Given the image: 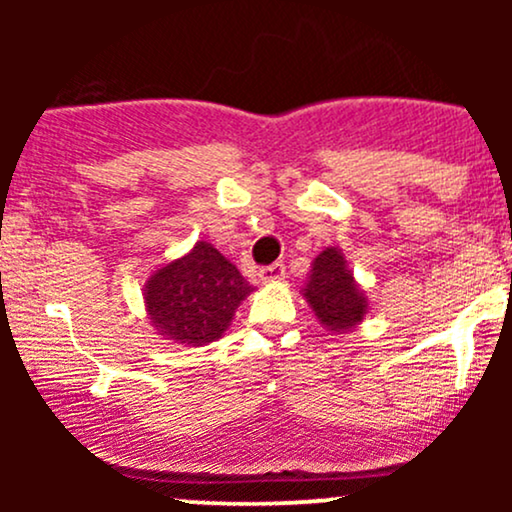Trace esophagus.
<instances>
[{
	"mask_svg": "<svg viewBox=\"0 0 512 512\" xmlns=\"http://www.w3.org/2000/svg\"><path fill=\"white\" fill-rule=\"evenodd\" d=\"M286 276V267L281 262H274L269 264V267H264L260 272V279L264 284H274V281H281Z\"/></svg>",
	"mask_w": 512,
	"mask_h": 512,
	"instance_id": "obj_1",
	"label": "esophagus"
}]
</instances>
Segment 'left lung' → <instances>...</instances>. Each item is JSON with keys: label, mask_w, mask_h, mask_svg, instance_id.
<instances>
[{"label": "left lung", "mask_w": 512, "mask_h": 512, "mask_svg": "<svg viewBox=\"0 0 512 512\" xmlns=\"http://www.w3.org/2000/svg\"><path fill=\"white\" fill-rule=\"evenodd\" d=\"M301 293L320 325L332 334L351 332L368 315L366 291L356 284L339 248H325L315 257Z\"/></svg>", "instance_id": "left-lung-1"}]
</instances>
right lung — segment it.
<instances>
[{
	"instance_id": "obj_1",
	"label": "right lung",
	"mask_w": 512,
	"mask_h": 512,
	"mask_svg": "<svg viewBox=\"0 0 512 512\" xmlns=\"http://www.w3.org/2000/svg\"><path fill=\"white\" fill-rule=\"evenodd\" d=\"M252 286L207 240L149 276L144 305L154 330L173 344L204 346L221 339Z\"/></svg>"
}]
</instances>
